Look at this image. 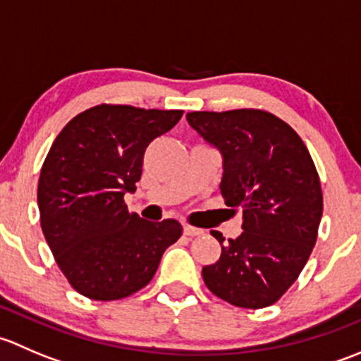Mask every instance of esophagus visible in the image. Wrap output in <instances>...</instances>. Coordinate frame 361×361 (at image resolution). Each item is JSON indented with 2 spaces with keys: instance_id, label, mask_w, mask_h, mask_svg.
I'll use <instances>...</instances> for the list:
<instances>
[{
  "instance_id": "34e87169",
  "label": "esophagus",
  "mask_w": 361,
  "mask_h": 361,
  "mask_svg": "<svg viewBox=\"0 0 361 361\" xmlns=\"http://www.w3.org/2000/svg\"><path fill=\"white\" fill-rule=\"evenodd\" d=\"M183 232H185V235H190V238H199V235L204 234L202 228L194 227V225H185Z\"/></svg>"
}]
</instances>
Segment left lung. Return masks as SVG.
<instances>
[{
  "label": "left lung",
  "instance_id": "obj_1",
  "mask_svg": "<svg viewBox=\"0 0 361 361\" xmlns=\"http://www.w3.org/2000/svg\"><path fill=\"white\" fill-rule=\"evenodd\" d=\"M188 123L224 157L220 192L243 232L202 267L211 293L245 309L278 302L307 264L323 214V194L311 154L272 113L253 108L192 111Z\"/></svg>",
  "mask_w": 361,
  "mask_h": 361
}]
</instances>
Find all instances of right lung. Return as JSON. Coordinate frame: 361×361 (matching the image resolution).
Instances as JSON below:
<instances>
[{
	"label": "right lung",
	"instance_id": "add662e5",
	"mask_svg": "<svg viewBox=\"0 0 361 361\" xmlns=\"http://www.w3.org/2000/svg\"><path fill=\"white\" fill-rule=\"evenodd\" d=\"M181 115L97 104L69 120L50 147L38 181L39 221L57 265L83 297L118 300L140 292L180 239L176 220H143L129 213L123 195L136 190L148 145Z\"/></svg>",
	"mask_w": 361,
	"mask_h": 361
}]
</instances>
